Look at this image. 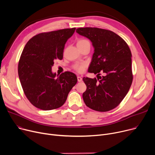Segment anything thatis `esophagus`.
<instances>
[{"instance_id": "obj_1", "label": "esophagus", "mask_w": 155, "mask_h": 155, "mask_svg": "<svg viewBox=\"0 0 155 155\" xmlns=\"http://www.w3.org/2000/svg\"><path fill=\"white\" fill-rule=\"evenodd\" d=\"M77 80H78V82H81L82 81V78L81 77H80V76H78L77 77Z\"/></svg>"}]
</instances>
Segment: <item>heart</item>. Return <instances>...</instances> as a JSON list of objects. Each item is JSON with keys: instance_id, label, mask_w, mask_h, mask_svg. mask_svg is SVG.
Segmentation results:
<instances>
[{"instance_id": "heart-1", "label": "heart", "mask_w": 155, "mask_h": 155, "mask_svg": "<svg viewBox=\"0 0 155 155\" xmlns=\"http://www.w3.org/2000/svg\"><path fill=\"white\" fill-rule=\"evenodd\" d=\"M85 42H87V40L85 39H80L77 42V44H81V43H85ZM86 64L85 63H81V64H77L74 66V68L77 70V72H82L84 68H85Z\"/></svg>"}]
</instances>
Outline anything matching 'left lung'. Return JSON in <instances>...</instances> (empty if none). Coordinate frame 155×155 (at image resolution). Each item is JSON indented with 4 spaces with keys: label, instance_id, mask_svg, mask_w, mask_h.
Returning a JSON list of instances; mask_svg holds the SVG:
<instances>
[{
    "label": "left lung",
    "instance_id": "8db88e82",
    "mask_svg": "<svg viewBox=\"0 0 155 155\" xmlns=\"http://www.w3.org/2000/svg\"><path fill=\"white\" fill-rule=\"evenodd\" d=\"M76 32L90 40L94 48L90 73L97 79L83 77L87 85L83 99L87 106L100 112L117 107L132 83V54L125 41L115 33L97 28H79ZM101 71L104 76L99 73Z\"/></svg>",
    "mask_w": 155,
    "mask_h": 155
}]
</instances>
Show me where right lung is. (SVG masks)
<instances>
[{"label":"right lung","instance_id":"add662e5","mask_svg":"<svg viewBox=\"0 0 155 155\" xmlns=\"http://www.w3.org/2000/svg\"><path fill=\"white\" fill-rule=\"evenodd\" d=\"M75 29L38 34L28 41L23 50L18 77L28 100L37 108L48 110L61 107L76 85L77 78L74 73L65 72L59 75L52 71L54 61L62 59L65 45Z\"/></svg>","mask_w":155,"mask_h":155}]
</instances>
